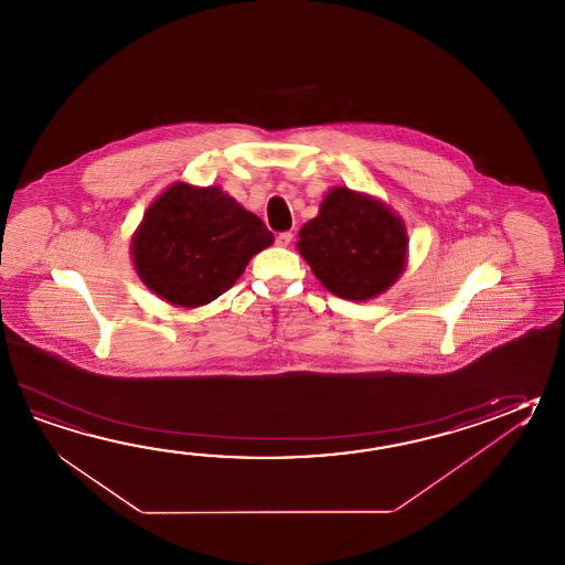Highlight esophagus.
Listing matches in <instances>:
<instances>
[{"label": "esophagus", "mask_w": 565, "mask_h": 565, "mask_svg": "<svg viewBox=\"0 0 565 565\" xmlns=\"http://www.w3.org/2000/svg\"><path fill=\"white\" fill-rule=\"evenodd\" d=\"M291 239H294L291 231H281V233H277L276 243L279 247H288Z\"/></svg>", "instance_id": "1"}]
</instances>
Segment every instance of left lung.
Here are the masks:
<instances>
[{
	"label": "left lung",
	"instance_id": "8db88e82",
	"mask_svg": "<svg viewBox=\"0 0 565 565\" xmlns=\"http://www.w3.org/2000/svg\"><path fill=\"white\" fill-rule=\"evenodd\" d=\"M406 230L391 209L338 186L300 231L298 249L335 296L364 301L391 288L406 262Z\"/></svg>",
	"mask_w": 565,
	"mask_h": 565
}]
</instances>
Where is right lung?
<instances>
[{
	"mask_svg": "<svg viewBox=\"0 0 565 565\" xmlns=\"http://www.w3.org/2000/svg\"><path fill=\"white\" fill-rule=\"evenodd\" d=\"M274 243L264 221L220 186L177 183L145 213L132 257L140 279L181 308L220 298Z\"/></svg>",
	"mask_w": 565,
	"mask_h": 565,
	"instance_id": "right-lung-1",
	"label": "right lung"
}]
</instances>
